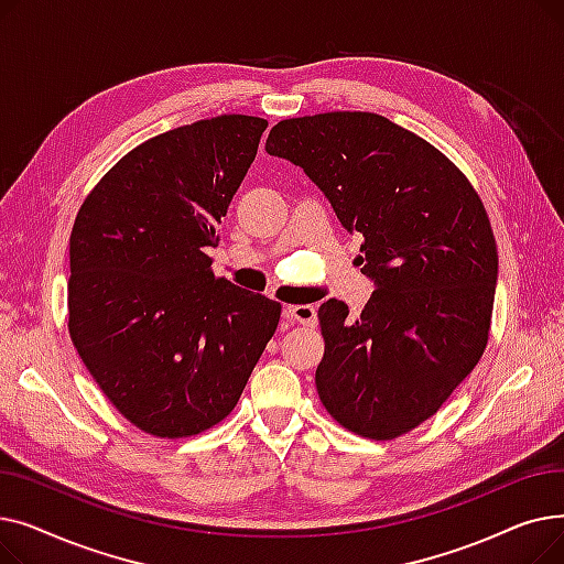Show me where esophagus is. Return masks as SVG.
Wrapping results in <instances>:
<instances>
[{"label":"esophagus","mask_w":564,"mask_h":564,"mask_svg":"<svg viewBox=\"0 0 564 564\" xmlns=\"http://www.w3.org/2000/svg\"><path fill=\"white\" fill-rule=\"evenodd\" d=\"M285 317L294 324H304V327H315L317 322V311L308 304H297V306H288Z\"/></svg>","instance_id":"esophagus-1"}]
</instances>
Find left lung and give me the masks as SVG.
<instances>
[{
	"mask_svg": "<svg viewBox=\"0 0 564 564\" xmlns=\"http://www.w3.org/2000/svg\"><path fill=\"white\" fill-rule=\"evenodd\" d=\"M264 151L304 169L375 281L357 319L317 311L322 404L349 432L389 441L432 419L478 366L489 338L498 251L485 205L432 143L370 111L288 118Z\"/></svg>",
	"mask_w": 564,
	"mask_h": 564,
	"instance_id": "obj_1",
	"label": "left lung"
}]
</instances>
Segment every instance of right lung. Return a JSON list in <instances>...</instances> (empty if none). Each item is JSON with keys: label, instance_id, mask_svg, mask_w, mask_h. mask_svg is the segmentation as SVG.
Returning a JSON list of instances; mask_svg holds the SVG:
<instances>
[{"label": "right lung", "instance_id": "obj_1", "mask_svg": "<svg viewBox=\"0 0 564 564\" xmlns=\"http://www.w3.org/2000/svg\"><path fill=\"white\" fill-rule=\"evenodd\" d=\"M264 118L224 113L143 141L82 203L68 332L109 402L183 438L240 400L281 304L213 274L205 247L256 160Z\"/></svg>", "mask_w": 564, "mask_h": 564}]
</instances>
